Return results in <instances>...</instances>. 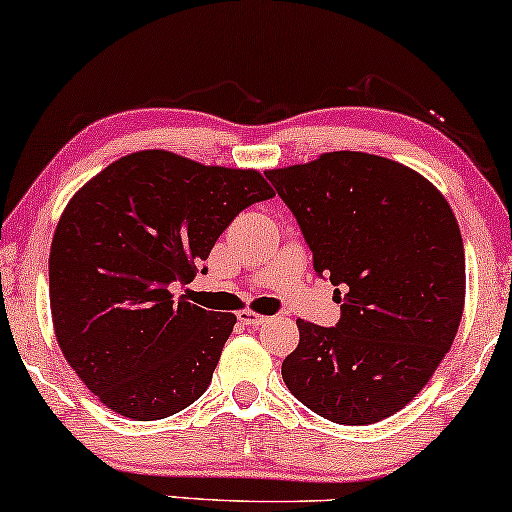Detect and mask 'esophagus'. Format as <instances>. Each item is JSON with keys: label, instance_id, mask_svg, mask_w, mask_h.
<instances>
[{"label": "esophagus", "instance_id": "obj_1", "mask_svg": "<svg viewBox=\"0 0 512 512\" xmlns=\"http://www.w3.org/2000/svg\"><path fill=\"white\" fill-rule=\"evenodd\" d=\"M237 319H240L242 324H247V326H261L263 321H265L263 314L251 312V310H242V312H237Z\"/></svg>", "mask_w": 512, "mask_h": 512}]
</instances>
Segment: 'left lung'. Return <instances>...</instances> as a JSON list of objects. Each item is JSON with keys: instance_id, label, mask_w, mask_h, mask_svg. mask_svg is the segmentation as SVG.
I'll return each instance as SVG.
<instances>
[{"instance_id": "8db88e82", "label": "left lung", "mask_w": 512, "mask_h": 512, "mask_svg": "<svg viewBox=\"0 0 512 512\" xmlns=\"http://www.w3.org/2000/svg\"><path fill=\"white\" fill-rule=\"evenodd\" d=\"M265 177L342 303L331 328L298 319L300 342L282 363L286 387L335 424L394 415L436 373L464 312V242L450 205L422 174L361 151Z\"/></svg>"}]
</instances>
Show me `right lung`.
I'll return each instance as SVG.
<instances>
[{
    "label": "right lung",
    "mask_w": 512,
    "mask_h": 512,
    "mask_svg": "<svg viewBox=\"0 0 512 512\" xmlns=\"http://www.w3.org/2000/svg\"><path fill=\"white\" fill-rule=\"evenodd\" d=\"M272 195L256 170L153 149L104 167L69 200L48 258L53 328L107 408L153 422L205 394L237 319L172 289L193 282L242 209Z\"/></svg>",
    "instance_id": "obj_1"
}]
</instances>
